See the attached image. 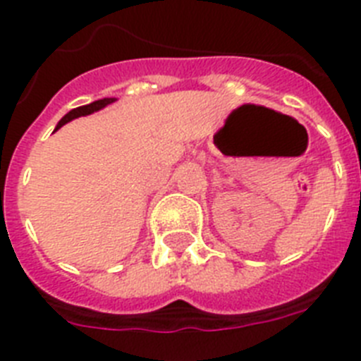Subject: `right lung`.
<instances>
[{"mask_svg":"<svg viewBox=\"0 0 361 361\" xmlns=\"http://www.w3.org/2000/svg\"><path fill=\"white\" fill-rule=\"evenodd\" d=\"M114 101H116V97H104V99H99V101H94V103H90V104H85V106L73 108V110H70L68 114H66V116L63 117L59 123H57V126H56V130H54V132H57V130L61 128L63 124L68 123V121L78 119V117H81V116H90V114H94V111H97V110H101V108L111 104Z\"/></svg>","mask_w":361,"mask_h":361,"instance_id":"right-lung-1","label":"right lung"}]
</instances>
